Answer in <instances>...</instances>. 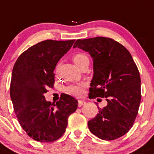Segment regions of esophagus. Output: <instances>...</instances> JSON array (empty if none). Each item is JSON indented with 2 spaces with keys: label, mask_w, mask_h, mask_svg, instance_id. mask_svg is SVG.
I'll use <instances>...</instances> for the list:
<instances>
[{
  "label": "esophagus",
  "mask_w": 154,
  "mask_h": 154,
  "mask_svg": "<svg viewBox=\"0 0 154 154\" xmlns=\"http://www.w3.org/2000/svg\"><path fill=\"white\" fill-rule=\"evenodd\" d=\"M85 104V102L84 101V100H78V106L79 107H81Z\"/></svg>",
  "instance_id": "obj_1"
}]
</instances>
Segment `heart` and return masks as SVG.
Listing matches in <instances>:
<instances>
[{
	"mask_svg": "<svg viewBox=\"0 0 154 154\" xmlns=\"http://www.w3.org/2000/svg\"><path fill=\"white\" fill-rule=\"evenodd\" d=\"M72 60L74 63V64L79 68L85 61L88 60V57L85 54H83V53H79V54H76L73 56ZM85 87V85L84 83L72 84V85H69L67 87H66L65 91L67 94H69L79 97H81L82 94H83Z\"/></svg>",
	"mask_w": 154,
	"mask_h": 154,
	"instance_id": "obj_1",
	"label": "heart"
}]
</instances>
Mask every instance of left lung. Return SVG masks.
<instances>
[{
    "label": "left lung",
    "instance_id": "obj_1",
    "mask_svg": "<svg viewBox=\"0 0 154 154\" xmlns=\"http://www.w3.org/2000/svg\"><path fill=\"white\" fill-rule=\"evenodd\" d=\"M78 47L93 58L90 99L106 98L108 105L88 122L91 132L103 140H114L133 126L141 101V79L131 54L122 44L105 37L78 39Z\"/></svg>",
    "mask_w": 154,
    "mask_h": 154
}]
</instances>
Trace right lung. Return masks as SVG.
I'll return each mask as SVG.
<instances>
[{
	"label": "right lung",
	"mask_w": 154,
	"mask_h": 154,
	"mask_svg": "<svg viewBox=\"0 0 154 154\" xmlns=\"http://www.w3.org/2000/svg\"><path fill=\"white\" fill-rule=\"evenodd\" d=\"M74 40L40 42L23 52L13 67L10 97L14 113L22 128L38 142L60 138L68 117L77 108V100L66 94L56 103L47 102L44 97L48 87L54 86L57 63Z\"/></svg>",
	"instance_id": "1"
}]
</instances>
